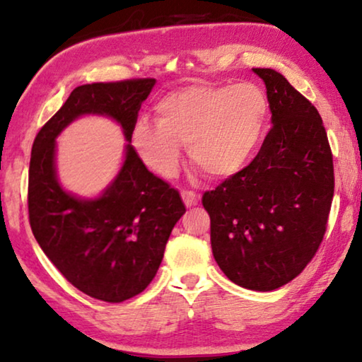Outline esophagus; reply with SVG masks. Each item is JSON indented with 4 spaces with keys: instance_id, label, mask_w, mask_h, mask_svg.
I'll list each match as a JSON object with an SVG mask.
<instances>
[{
    "instance_id": "obj_1",
    "label": "esophagus",
    "mask_w": 362,
    "mask_h": 362,
    "mask_svg": "<svg viewBox=\"0 0 362 362\" xmlns=\"http://www.w3.org/2000/svg\"><path fill=\"white\" fill-rule=\"evenodd\" d=\"M181 197H182V201H185V204H186L187 207L196 206L197 202H199V196H197L194 191H189V189L182 191V192H181Z\"/></svg>"
}]
</instances>
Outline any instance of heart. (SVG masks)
I'll use <instances>...</instances> for the list:
<instances>
[{
  "mask_svg": "<svg viewBox=\"0 0 362 362\" xmlns=\"http://www.w3.org/2000/svg\"><path fill=\"white\" fill-rule=\"evenodd\" d=\"M156 125L138 122L132 143L143 163L173 177L187 146L191 161L212 177L244 170L265 135L269 100L252 82L197 83L168 93L155 108Z\"/></svg>",
  "mask_w": 362,
  "mask_h": 362,
  "instance_id": "1",
  "label": "heart"
}]
</instances>
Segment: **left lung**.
I'll use <instances>...</instances> for the list:
<instances>
[{"mask_svg": "<svg viewBox=\"0 0 362 362\" xmlns=\"http://www.w3.org/2000/svg\"><path fill=\"white\" fill-rule=\"evenodd\" d=\"M265 82L272 128L244 170L202 194L211 247L226 276L272 291L298 276L323 242L334 168L318 110L274 69Z\"/></svg>", "mask_w": 362, "mask_h": 362, "instance_id": "1", "label": "left lung"}]
</instances>
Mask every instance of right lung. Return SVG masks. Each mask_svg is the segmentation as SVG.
I'll return each instance as SVG.
<instances>
[{
  "mask_svg": "<svg viewBox=\"0 0 362 362\" xmlns=\"http://www.w3.org/2000/svg\"><path fill=\"white\" fill-rule=\"evenodd\" d=\"M155 78H127L76 87L34 138L29 161V224L64 279L92 298L122 303L155 279L173 227L186 212L175 187L153 175L127 145L117 180L93 201L59 186L56 136L86 113L108 115L132 141L141 103Z\"/></svg>",
  "mask_w": 362,
  "mask_h": 362,
  "instance_id": "1",
  "label": "right lung"
}]
</instances>
